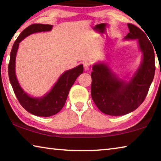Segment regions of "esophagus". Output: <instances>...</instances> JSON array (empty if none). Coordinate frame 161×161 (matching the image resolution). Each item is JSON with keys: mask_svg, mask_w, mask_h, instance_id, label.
Here are the masks:
<instances>
[{"mask_svg": "<svg viewBox=\"0 0 161 161\" xmlns=\"http://www.w3.org/2000/svg\"><path fill=\"white\" fill-rule=\"evenodd\" d=\"M90 67V64L89 62H84V68L85 70H88Z\"/></svg>", "mask_w": 161, "mask_h": 161, "instance_id": "34e87169", "label": "esophagus"}]
</instances>
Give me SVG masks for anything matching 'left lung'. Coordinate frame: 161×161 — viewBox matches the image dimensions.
Here are the masks:
<instances>
[{"label":"left lung","mask_w":161,"mask_h":161,"mask_svg":"<svg viewBox=\"0 0 161 161\" xmlns=\"http://www.w3.org/2000/svg\"><path fill=\"white\" fill-rule=\"evenodd\" d=\"M126 40L138 39L143 59L129 81L119 79L104 63L92 67L91 94L98 108L110 116L125 115L136 110L145 99L155 75V54L151 42L138 27L128 23Z\"/></svg>","instance_id":"8db88e82"}]
</instances>
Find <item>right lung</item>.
<instances>
[{"label":"right lung","mask_w":161,"mask_h":161,"mask_svg":"<svg viewBox=\"0 0 161 161\" xmlns=\"http://www.w3.org/2000/svg\"><path fill=\"white\" fill-rule=\"evenodd\" d=\"M52 28V25L32 24L24 30L13 45L8 64L9 80L18 102L29 113L42 117L53 116L63 108L71 87L84 71L83 64H80L64 72L58 79L50 92L42 97H32L21 88L16 77L15 69L16 53L19 47V43L30 35L35 32L50 31Z\"/></svg>","instance_id":"obj_1"}]
</instances>
